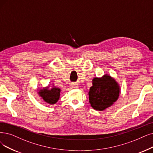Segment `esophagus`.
I'll use <instances>...</instances> for the list:
<instances>
[{"label":"esophagus","instance_id":"obj_1","mask_svg":"<svg viewBox=\"0 0 153 153\" xmlns=\"http://www.w3.org/2000/svg\"><path fill=\"white\" fill-rule=\"evenodd\" d=\"M73 87H74V88H77L78 86H77L76 85H73Z\"/></svg>","mask_w":153,"mask_h":153}]
</instances>
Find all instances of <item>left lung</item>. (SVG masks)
I'll return each mask as SVG.
<instances>
[{"mask_svg": "<svg viewBox=\"0 0 153 153\" xmlns=\"http://www.w3.org/2000/svg\"><path fill=\"white\" fill-rule=\"evenodd\" d=\"M92 85L88 91L89 102L91 106L97 111H103L118 99L119 86L108 75L102 78H94Z\"/></svg>", "mask_w": 153, "mask_h": 153, "instance_id": "8db88e82", "label": "left lung"}]
</instances>
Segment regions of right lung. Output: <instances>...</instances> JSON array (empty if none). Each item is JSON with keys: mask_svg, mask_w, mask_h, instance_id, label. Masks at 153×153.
Returning <instances> with one entry per match:
<instances>
[{"mask_svg": "<svg viewBox=\"0 0 153 153\" xmlns=\"http://www.w3.org/2000/svg\"><path fill=\"white\" fill-rule=\"evenodd\" d=\"M61 90L54 87L49 90L48 87L41 89L39 91V95L49 104H54L59 100Z\"/></svg>", "mask_w": 153, "mask_h": 153, "instance_id": "add662e5", "label": "right lung"}]
</instances>
